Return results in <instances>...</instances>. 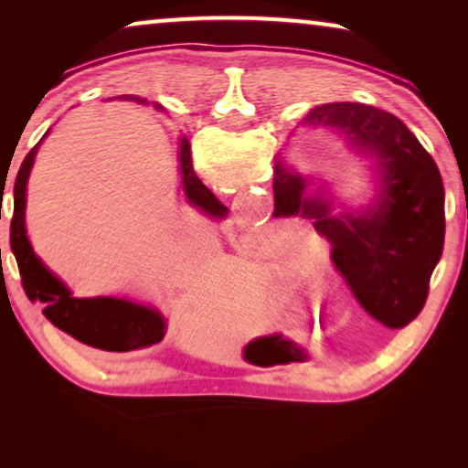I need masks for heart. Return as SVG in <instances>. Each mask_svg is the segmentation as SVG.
<instances>
[{"instance_id": "heart-1", "label": "heart", "mask_w": 468, "mask_h": 468, "mask_svg": "<svg viewBox=\"0 0 468 468\" xmlns=\"http://www.w3.org/2000/svg\"><path fill=\"white\" fill-rule=\"evenodd\" d=\"M306 255H309V264L315 272H322L325 268V261L322 258V251H319L317 245H311L309 249H306Z\"/></svg>"}]
</instances>
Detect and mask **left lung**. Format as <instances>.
Returning a JSON list of instances; mask_svg holds the SVG:
<instances>
[{"mask_svg":"<svg viewBox=\"0 0 468 468\" xmlns=\"http://www.w3.org/2000/svg\"><path fill=\"white\" fill-rule=\"evenodd\" d=\"M304 123L332 127L349 149L373 159L379 189L364 210L336 213L328 189L306 196V181L274 165V215H303L330 242V258L362 309L386 328H405L424 309L445 240L441 172L413 132L379 108L317 106Z\"/></svg>","mask_w":468,"mask_h":468,"instance_id":"left-lung-1","label":"left lung"}]
</instances>
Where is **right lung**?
I'll return each instance as SVG.
<instances>
[{"instance_id":"1","label":"right lung","mask_w":468,"mask_h":468,"mask_svg":"<svg viewBox=\"0 0 468 468\" xmlns=\"http://www.w3.org/2000/svg\"><path fill=\"white\" fill-rule=\"evenodd\" d=\"M121 98L146 104V100L133 98V95H121ZM40 144L42 140L23 159L15 181V191H12V196H15V215H12L10 223V247L16 258L25 293H27L31 303L37 300V303L44 304L42 313L50 324L66 332V335L74 336L76 341L89 345V347L104 351H132L159 343L165 335V319L162 317V313L151 309V306L111 296L74 298L66 283L57 279L31 249L27 229H25V196H27L31 165H34ZM178 162H181L183 189L187 200L210 217H217V219L226 217L228 208L196 176L187 138H181Z\"/></svg>"}]
</instances>
